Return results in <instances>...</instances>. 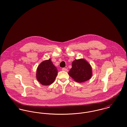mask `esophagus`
I'll use <instances>...</instances> for the list:
<instances>
[{
    "instance_id": "obj_1",
    "label": "esophagus",
    "mask_w": 127,
    "mask_h": 127,
    "mask_svg": "<svg viewBox=\"0 0 127 127\" xmlns=\"http://www.w3.org/2000/svg\"><path fill=\"white\" fill-rule=\"evenodd\" d=\"M62 70L64 71H68V69L66 68H62Z\"/></svg>"
}]
</instances>
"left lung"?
Segmentation results:
<instances>
[{"instance_id":"1","label":"left lung","mask_w":127,"mask_h":127,"mask_svg":"<svg viewBox=\"0 0 127 127\" xmlns=\"http://www.w3.org/2000/svg\"><path fill=\"white\" fill-rule=\"evenodd\" d=\"M68 74L76 82L82 83L89 80L92 75L90 64L84 59L75 60Z\"/></svg>"}]
</instances>
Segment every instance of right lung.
Masks as SVG:
<instances>
[{
    "instance_id": "obj_1",
    "label": "right lung",
    "mask_w": 127,
    "mask_h": 127,
    "mask_svg": "<svg viewBox=\"0 0 127 127\" xmlns=\"http://www.w3.org/2000/svg\"><path fill=\"white\" fill-rule=\"evenodd\" d=\"M58 71L51 59L44 61L38 66L36 78L43 85L51 84L54 82L58 75Z\"/></svg>"
}]
</instances>
